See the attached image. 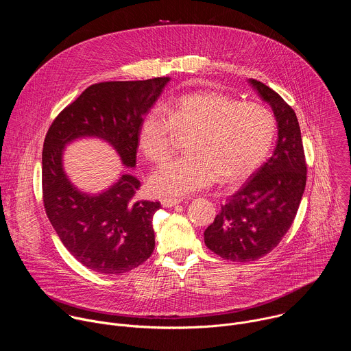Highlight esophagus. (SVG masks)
<instances>
[{
    "mask_svg": "<svg viewBox=\"0 0 351 351\" xmlns=\"http://www.w3.org/2000/svg\"><path fill=\"white\" fill-rule=\"evenodd\" d=\"M179 203H182V198H164L162 202H161V204L164 206V207H173V206H176V204H179Z\"/></svg>",
    "mask_w": 351,
    "mask_h": 351,
    "instance_id": "obj_1",
    "label": "esophagus"
}]
</instances>
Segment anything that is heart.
<instances>
[{
	"label": "heart",
	"mask_w": 351,
	"mask_h": 351,
	"mask_svg": "<svg viewBox=\"0 0 351 351\" xmlns=\"http://www.w3.org/2000/svg\"><path fill=\"white\" fill-rule=\"evenodd\" d=\"M175 134H187V154L149 175L148 187L156 195L182 197L211 184L215 178L225 184L244 180L268 157L276 121L261 104L241 103L222 91H193L141 118L137 143L143 156L154 164L164 161Z\"/></svg>",
	"instance_id": "b5f03b06"
}]
</instances>
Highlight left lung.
<instances>
[{"mask_svg": "<svg viewBox=\"0 0 351 351\" xmlns=\"http://www.w3.org/2000/svg\"><path fill=\"white\" fill-rule=\"evenodd\" d=\"M278 122L272 157L228 198L204 232L206 245L217 256L256 261L280 243L290 229L307 182L302 132L293 108L267 84L250 79Z\"/></svg>", "mask_w": 351, "mask_h": 351, "instance_id": "8db88e82", "label": "left lung"}]
</instances>
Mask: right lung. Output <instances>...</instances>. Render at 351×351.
I'll return each mask as SVG.
<instances>
[{
	"instance_id": "add662e5",
	"label": "right lung",
	"mask_w": 351,
	"mask_h": 351,
	"mask_svg": "<svg viewBox=\"0 0 351 351\" xmlns=\"http://www.w3.org/2000/svg\"><path fill=\"white\" fill-rule=\"evenodd\" d=\"M169 77L101 82L88 86L49 126L43 145L45 214L68 252L88 269L121 275L153 254V217L160 202L137 199L140 182L125 173L108 190H77L62 167L64 147L79 137L108 141L125 167L136 165L137 130Z\"/></svg>"
}]
</instances>
